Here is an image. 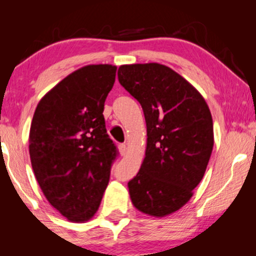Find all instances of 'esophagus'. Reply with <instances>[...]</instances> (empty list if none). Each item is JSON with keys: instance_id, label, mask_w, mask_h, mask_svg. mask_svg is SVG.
Masks as SVG:
<instances>
[{"instance_id": "1", "label": "esophagus", "mask_w": 256, "mask_h": 256, "mask_svg": "<svg viewBox=\"0 0 256 256\" xmlns=\"http://www.w3.org/2000/svg\"><path fill=\"white\" fill-rule=\"evenodd\" d=\"M119 152L122 156H125L126 152H128V146H126L125 144H120L119 146Z\"/></svg>"}]
</instances>
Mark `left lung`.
<instances>
[{
	"instance_id": "left-lung-1",
	"label": "left lung",
	"mask_w": 256,
	"mask_h": 256,
	"mask_svg": "<svg viewBox=\"0 0 256 256\" xmlns=\"http://www.w3.org/2000/svg\"><path fill=\"white\" fill-rule=\"evenodd\" d=\"M119 83L142 106L146 156L128 182L132 204L162 218L192 198L213 150V119L204 96L172 68L156 62L122 64Z\"/></svg>"
}]
</instances>
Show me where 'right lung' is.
Instances as JSON below:
<instances>
[{
  "mask_svg": "<svg viewBox=\"0 0 256 256\" xmlns=\"http://www.w3.org/2000/svg\"><path fill=\"white\" fill-rule=\"evenodd\" d=\"M116 66L88 64L64 78L38 102L28 152L40 189L73 222L98 212L118 150L104 125V101Z\"/></svg>",
  "mask_w": 256,
  "mask_h": 256,
  "instance_id": "1",
  "label": "right lung"
}]
</instances>
